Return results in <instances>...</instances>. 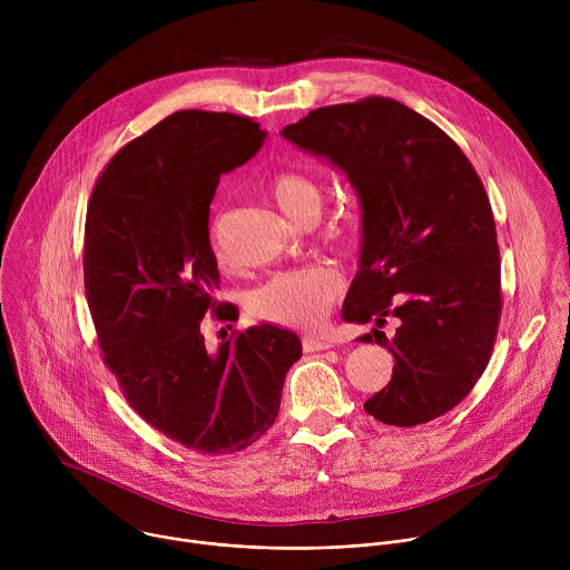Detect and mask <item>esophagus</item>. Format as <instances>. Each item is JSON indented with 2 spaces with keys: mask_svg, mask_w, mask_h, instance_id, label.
I'll use <instances>...</instances> for the list:
<instances>
[{
  "mask_svg": "<svg viewBox=\"0 0 570 570\" xmlns=\"http://www.w3.org/2000/svg\"><path fill=\"white\" fill-rule=\"evenodd\" d=\"M302 347L304 352H322V350H330L334 347L330 338H322V336H304L302 338Z\"/></svg>",
  "mask_w": 570,
  "mask_h": 570,
  "instance_id": "obj_1",
  "label": "esophagus"
}]
</instances>
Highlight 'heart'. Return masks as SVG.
Returning <instances> with one entry per match:
<instances>
[{
	"mask_svg": "<svg viewBox=\"0 0 570 570\" xmlns=\"http://www.w3.org/2000/svg\"><path fill=\"white\" fill-rule=\"evenodd\" d=\"M271 194L279 209L302 220L311 212H320V185L299 171H284L273 178ZM209 238L214 253L220 257L218 227L212 225ZM343 279L327 266H308L302 271L279 273L250 295V311L259 320L284 324V327H315L327 315L332 302L341 295Z\"/></svg>",
	"mask_w": 570,
	"mask_h": 570,
	"instance_id": "b5f03b06",
	"label": "heart"
}]
</instances>
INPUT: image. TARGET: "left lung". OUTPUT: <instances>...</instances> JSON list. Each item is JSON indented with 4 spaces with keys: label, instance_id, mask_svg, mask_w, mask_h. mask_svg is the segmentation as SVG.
Here are the masks:
<instances>
[{
    "label": "left lung",
    "instance_id": "8db88e82",
    "mask_svg": "<svg viewBox=\"0 0 570 570\" xmlns=\"http://www.w3.org/2000/svg\"><path fill=\"white\" fill-rule=\"evenodd\" d=\"M282 137L330 159L358 196L361 264L343 317H399L392 341L374 336L394 367L365 411L390 426L449 413L490 363L501 317L497 223L471 161L442 128L385 97L311 110Z\"/></svg>",
    "mask_w": 570,
    "mask_h": 570
}]
</instances>
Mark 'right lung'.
I'll use <instances>...</instances> for the list:
<instances>
[{
  "label": "right lung",
  "mask_w": 570,
  "mask_h": 570,
  "mask_svg": "<svg viewBox=\"0 0 570 570\" xmlns=\"http://www.w3.org/2000/svg\"><path fill=\"white\" fill-rule=\"evenodd\" d=\"M264 139L250 117L174 112L110 159L88 205L83 275L104 361L141 420L207 455L246 449L275 424L302 356L299 338L268 322L216 352L200 334L220 306L209 205Z\"/></svg>",
  "instance_id": "add662e5"
}]
</instances>
